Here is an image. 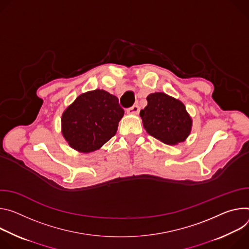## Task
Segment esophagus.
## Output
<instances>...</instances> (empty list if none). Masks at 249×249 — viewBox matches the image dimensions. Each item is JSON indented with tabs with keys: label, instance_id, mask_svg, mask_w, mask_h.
Returning <instances> with one entry per match:
<instances>
[{
	"label": "esophagus",
	"instance_id": "34e87169",
	"mask_svg": "<svg viewBox=\"0 0 249 249\" xmlns=\"http://www.w3.org/2000/svg\"><path fill=\"white\" fill-rule=\"evenodd\" d=\"M126 113H127V114H130V115H137V114L140 113V107L137 106V105H134V106H132L131 107L127 108Z\"/></svg>",
	"mask_w": 249,
	"mask_h": 249
}]
</instances>
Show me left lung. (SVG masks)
Returning a JSON list of instances; mask_svg holds the SVG:
<instances>
[{"label":"left lung","instance_id":"left-lung-1","mask_svg":"<svg viewBox=\"0 0 249 249\" xmlns=\"http://www.w3.org/2000/svg\"><path fill=\"white\" fill-rule=\"evenodd\" d=\"M146 100L147 106L140 115L147 133L165 144L184 142L192 129V119L184 104L165 93L150 94Z\"/></svg>","mask_w":249,"mask_h":249}]
</instances>
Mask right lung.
<instances>
[{"mask_svg":"<svg viewBox=\"0 0 249 249\" xmlns=\"http://www.w3.org/2000/svg\"><path fill=\"white\" fill-rule=\"evenodd\" d=\"M124 114L116 96L100 89L84 93L62 114L63 137L79 152L95 151L116 134Z\"/></svg>","mask_w":249,"mask_h":249,"instance_id":"add662e5","label":"right lung"}]
</instances>
